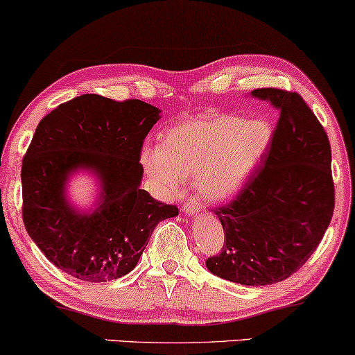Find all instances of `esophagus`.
I'll return each mask as SVG.
<instances>
[{"mask_svg":"<svg viewBox=\"0 0 355 355\" xmlns=\"http://www.w3.org/2000/svg\"><path fill=\"white\" fill-rule=\"evenodd\" d=\"M183 213H187V215L193 216L202 210V207H200V200L195 198V196H190V198H187L185 202H183V207H182Z\"/></svg>","mask_w":355,"mask_h":355,"instance_id":"34e87169","label":"esophagus"}]
</instances>
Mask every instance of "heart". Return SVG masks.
I'll list each match as a JSON object with an SVG mask.
<instances>
[{"label":"heart","mask_w":355,"mask_h":355,"mask_svg":"<svg viewBox=\"0 0 355 355\" xmlns=\"http://www.w3.org/2000/svg\"><path fill=\"white\" fill-rule=\"evenodd\" d=\"M275 129L268 119L207 114L170 127L162 147L145 145L140 164L162 190L195 177L196 190L211 202L232 198L261 165Z\"/></svg>","instance_id":"heart-1"}]
</instances>
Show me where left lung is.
I'll use <instances>...</instances> for the list:
<instances>
[{
	"label": "left lung",
	"mask_w": 355,
	"mask_h": 355,
	"mask_svg": "<svg viewBox=\"0 0 355 355\" xmlns=\"http://www.w3.org/2000/svg\"><path fill=\"white\" fill-rule=\"evenodd\" d=\"M279 119L263 165L230 203L215 208L226 241L208 271L232 283L266 286L296 272L321 243L332 211L331 144L297 92L254 89Z\"/></svg>",
	"instance_id": "obj_1"
}]
</instances>
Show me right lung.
<instances>
[{
  "label": "right lung",
  "instance_id": "1",
  "mask_svg": "<svg viewBox=\"0 0 355 355\" xmlns=\"http://www.w3.org/2000/svg\"><path fill=\"white\" fill-rule=\"evenodd\" d=\"M160 109L83 94L58 105L37 123L21 168L23 221L54 266L87 283H107L139 263L153 230L178 215L175 205L140 189V150ZM89 169L101 185L91 212L65 196L69 177Z\"/></svg>",
  "mask_w": 355,
  "mask_h": 355
}]
</instances>
